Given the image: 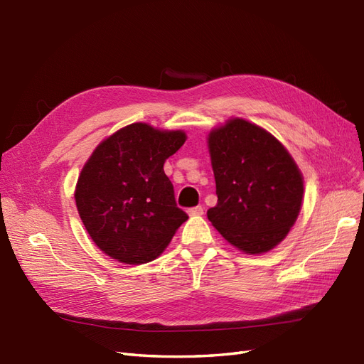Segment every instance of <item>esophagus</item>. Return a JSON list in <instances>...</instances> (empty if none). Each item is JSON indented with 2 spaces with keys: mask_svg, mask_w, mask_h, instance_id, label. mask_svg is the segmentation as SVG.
I'll return each mask as SVG.
<instances>
[{
  "mask_svg": "<svg viewBox=\"0 0 364 364\" xmlns=\"http://www.w3.org/2000/svg\"><path fill=\"white\" fill-rule=\"evenodd\" d=\"M188 214L190 215H202L203 214V208L199 205V206H194V208H190L188 209Z\"/></svg>",
  "mask_w": 364,
  "mask_h": 364,
  "instance_id": "1",
  "label": "esophagus"
}]
</instances>
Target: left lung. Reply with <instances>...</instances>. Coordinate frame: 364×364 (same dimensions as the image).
I'll use <instances>...</instances> for the list:
<instances>
[{"mask_svg":"<svg viewBox=\"0 0 364 364\" xmlns=\"http://www.w3.org/2000/svg\"><path fill=\"white\" fill-rule=\"evenodd\" d=\"M217 205L213 226L249 255L272 250L301 213L304 178L294 159L266 129L230 118L208 135Z\"/></svg>","mask_w":364,"mask_h":364,"instance_id":"1","label":"left lung"}]
</instances>
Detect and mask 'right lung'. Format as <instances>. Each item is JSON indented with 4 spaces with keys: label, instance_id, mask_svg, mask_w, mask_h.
<instances>
[{
    "label": "right lung",
    "instance_id": "obj_1",
    "mask_svg": "<svg viewBox=\"0 0 364 364\" xmlns=\"http://www.w3.org/2000/svg\"><path fill=\"white\" fill-rule=\"evenodd\" d=\"M186 141L182 130L134 123L107 136L86 161L75 206L95 246L126 264H144L168 246L186 215L164 164Z\"/></svg>",
    "mask_w": 364,
    "mask_h": 364
}]
</instances>
